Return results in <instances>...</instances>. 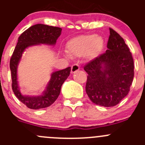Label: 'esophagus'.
<instances>
[{"label":"esophagus","instance_id":"obj_1","mask_svg":"<svg viewBox=\"0 0 145 145\" xmlns=\"http://www.w3.org/2000/svg\"><path fill=\"white\" fill-rule=\"evenodd\" d=\"M79 69H80V67L78 64H74V65H72V67H71V74H74V73H76V71H78V70H79Z\"/></svg>","mask_w":145,"mask_h":145}]
</instances>
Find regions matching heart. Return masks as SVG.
<instances>
[{"label": "heart", "instance_id": "obj_1", "mask_svg": "<svg viewBox=\"0 0 145 145\" xmlns=\"http://www.w3.org/2000/svg\"><path fill=\"white\" fill-rule=\"evenodd\" d=\"M105 48V40L102 36L94 34L80 35L70 39L66 45L67 52L71 56L84 55L89 60L97 58Z\"/></svg>", "mask_w": 145, "mask_h": 145}]
</instances>
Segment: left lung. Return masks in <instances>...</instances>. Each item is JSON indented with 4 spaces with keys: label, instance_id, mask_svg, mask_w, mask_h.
<instances>
[{
    "label": "left lung",
    "instance_id": "left-lung-1",
    "mask_svg": "<svg viewBox=\"0 0 145 145\" xmlns=\"http://www.w3.org/2000/svg\"><path fill=\"white\" fill-rule=\"evenodd\" d=\"M107 48L105 53L84 67L88 74L86 91L95 105L110 107L118 105L130 91L133 81L132 54L123 39L109 28Z\"/></svg>",
    "mask_w": 145,
    "mask_h": 145
}]
</instances>
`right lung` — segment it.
Segmentation results:
<instances>
[{"instance_id": "add662e5", "label": "right lung", "mask_w": 145, "mask_h": 145, "mask_svg": "<svg viewBox=\"0 0 145 145\" xmlns=\"http://www.w3.org/2000/svg\"><path fill=\"white\" fill-rule=\"evenodd\" d=\"M61 32L62 29L59 27L38 24L29 27L19 37L18 42L10 62L12 88L16 97L29 109H43L52 105L60 93L62 84L69 76L71 67H67L64 69L52 73L46 89L41 95H23L20 92L17 81V67L22 53L26 48L33 45L40 44L55 45L61 35Z\"/></svg>"}]
</instances>
